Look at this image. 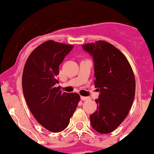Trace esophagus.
<instances>
[{"mask_svg":"<svg viewBox=\"0 0 154 154\" xmlns=\"http://www.w3.org/2000/svg\"><path fill=\"white\" fill-rule=\"evenodd\" d=\"M80 99L82 100H91V97H89L81 96L80 97Z\"/></svg>","mask_w":154,"mask_h":154,"instance_id":"34e87169","label":"esophagus"}]
</instances>
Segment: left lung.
Wrapping results in <instances>:
<instances>
[{"mask_svg": "<svg viewBox=\"0 0 154 154\" xmlns=\"http://www.w3.org/2000/svg\"><path fill=\"white\" fill-rule=\"evenodd\" d=\"M93 57L94 84L100 92L97 110L90 116L91 126L100 134H109L127 117L135 96V77L128 60L110 43L98 41L84 44Z\"/></svg>", "mask_w": 154, "mask_h": 154, "instance_id": "left-lung-1", "label": "left lung"}]
</instances>
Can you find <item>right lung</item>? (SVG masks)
Returning <instances> with one entry per match:
<instances>
[{
	"instance_id": "1",
	"label": "right lung",
	"mask_w": 154,
	"mask_h": 154,
	"mask_svg": "<svg viewBox=\"0 0 154 154\" xmlns=\"http://www.w3.org/2000/svg\"><path fill=\"white\" fill-rule=\"evenodd\" d=\"M74 45L48 41L32 51L22 75L23 96L37 122L49 131H63L80 101L77 93H62L59 66Z\"/></svg>"
}]
</instances>
